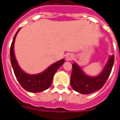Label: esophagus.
<instances>
[{
	"label": "esophagus",
	"instance_id": "34e87169",
	"mask_svg": "<svg viewBox=\"0 0 120 120\" xmlns=\"http://www.w3.org/2000/svg\"><path fill=\"white\" fill-rule=\"evenodd\" d=\"M73 58H74V56L71 53H69V54L67 55V56H66V60L67 61H71V60H73Z\"/></svg>",
	"mask_w": 120,
	"mask_h": 120
}]
</instances>
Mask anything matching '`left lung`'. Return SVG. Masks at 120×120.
<instances>
[{
	"mask_svg": "<svg viewBox=\"0 0 120 120\" xmlns=\"http://www.w3.org/2000/svg\"><path fill=\"white\" fill-rule=\"evenodd\" d=\"M114 61V55H111L101 73L96 77H90L74 63L71 77V85L74 90L82 94H88L99 90L106 83L110 75Z\"/></svg>",
	"mask_w": 120,
	"mask_h": 120,
	"instance_id": "8db88e82",
	"label": "left lung"
}]
</instances>
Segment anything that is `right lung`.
<instances>
[{
    "mask_svg": "<svg viewBox=\"0 0 120 120\" xmlns=\"http://www.w3.org/2000/svg\"><path fill=\"white\" fill-rule=\"evenodd\" d=\"M20 29L17 31L14 37L10 51V61L13 68L14 73L22 87L24 88L26 90L30 92H42L50 87L55 73L64 63L65 59H63L61 60L52 64L47 69L39 74L30 75L25 73L18 65L14 52V45L15 42V39Z\"/></svg>",
    "mask_w": 120,
    "mask_h": 120,
    "instance_id": "obj_1",
    "label": "right lung"
}]
</instances>
